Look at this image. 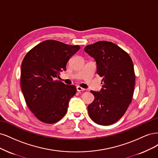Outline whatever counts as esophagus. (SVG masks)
<instances>
[{
  "mask_svg": "<svg viewBox=\"0 0 158 158\" xmlns=\"http://www.w3.org/2000/svg\"><path fill=\"white\" fill-rule=\"evenodd\" d=\"M85 89H83V88H82V87H81V86H77V90L78 91V92H81V91H83V90H85Z\"/></svg>",
  "mask_w": 158,
  "mask_h": 158,
  "instance_id": "esophagus-1",
  "label": "esophagus"
}]
</instances>
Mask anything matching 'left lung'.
Masks as SVG:
<instances>
[{"label": "left lung", "mask_w": 158, "mask_h": 158, "mask_svg": "<svg viewBox=\"0 0 158 158\" xmlns=\"http://www.w3.org/2000/svg\"><path fill=\"white\" fill-rule=\"evenodd\" d=\"M85 51L96 62V72L102 77L100 92L91 90L94 100L88 113L94 123L111 125L119 120L133 98L135 74L130 56L118 45L98 41L86 46Z\"/></svg>", "instance_id": "1"}]
</instances>
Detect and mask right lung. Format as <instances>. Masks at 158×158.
<instances>
[{"mask_svg":"<svg viewBox=\"0 0 158 158\" xmlns=\"http://www.w3.org/2000/svg\"><path fill=\"white\" fill-rule=\"evenodd\" d=\"M79 48V45L47 40L29 50L22 61L20 83L25 102L43 123H54L67 112L77 89L55 79Z\"/></svg>","mask_w":158,"mask_h":158,"instance_id":"1","label":"right lung"}]
</instances>
